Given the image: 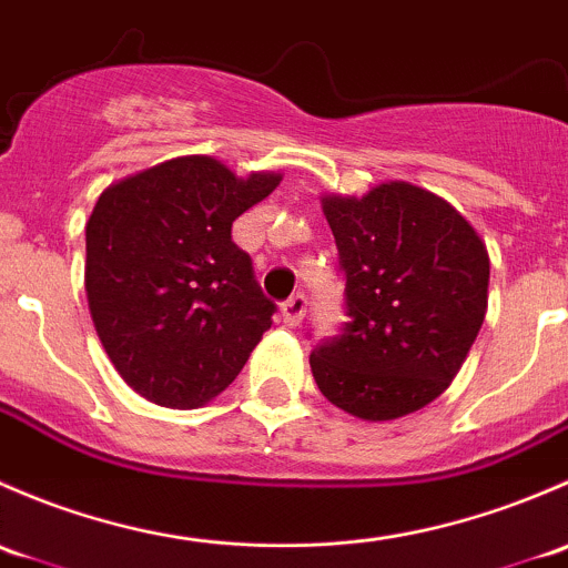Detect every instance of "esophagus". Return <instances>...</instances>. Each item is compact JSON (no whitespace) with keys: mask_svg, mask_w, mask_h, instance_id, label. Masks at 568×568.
Here are the masks:
<instances>
[{"mask_svg":"<svg viewBox=\"0 0 568 568\" xmlns=\"http://www.w3.org/2000/svg\"><path fill=\"white\" fill-rule=\"evenodd\" d=\"M306 297L303 295H292L286 297V301L282 303V320L284 325H301L303 317H306Z\"/></svg>","mask_w":568,"mask_h":568,"instance_id":"esophagus-1","label":"esophagus"}]
</instances>
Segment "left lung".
Wrapping results in <instances>:
<instances>
[{"mask_svg": "<svg viewBox=\"0 0 568 568\" xmlns=\"http://www.w3.org/2000/svg\"><path fill=\"white\" fill-rule=\"evenodd\" d=\"M349 323L308 355L338 410L394 420L448 388L487 314L489 254L446 199L383 183L366 196H325Z\"/></svg>", "mask_w": 568, "mask_h": 568, "instance_id": "left-lung-1", "label": "left lung"}]
</instances>
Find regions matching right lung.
I'll use <instances>...</instances> for the list:
<instances>
[{
	"label": "right lung",
	"mask_w": 568,
	"mask_h": 568,
	"mask_svg": "<svg viewBox=\"0 0 568 568\" xmlns=\"http://www.w3.org/2000/svg\"><path fill=\"white\" fill-rule=\"evenodd\" d=\"M282 183L210 155L109 185L87 221V301L120 377L161 407L194 410L241 374L273 323L232 221Z\"/></svg>",
	"instance_id": "add662e5"
}]
</instances>
